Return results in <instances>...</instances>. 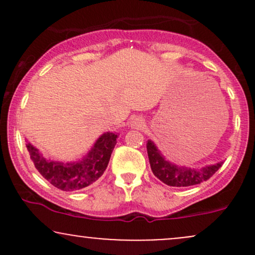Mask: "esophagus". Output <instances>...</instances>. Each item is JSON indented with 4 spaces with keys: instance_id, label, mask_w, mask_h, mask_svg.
<instances>
[{
    "instance_id": "obj_1",
    "label": "esophagus",
    "mask_w": 255,
    "mask_h": 255,
    "mask_svg": "<svg viewBox=\"0 0 255 255\" xmlns=\"http://www.w3.org/2000/svg\"><path fill=\"white\" fill-rule=\"evenodd\" d=\"M131 127L135 128V129H139V128L144 127V121L140 118L133 119V121H131Z\"/></svg>"
}]
</instances>
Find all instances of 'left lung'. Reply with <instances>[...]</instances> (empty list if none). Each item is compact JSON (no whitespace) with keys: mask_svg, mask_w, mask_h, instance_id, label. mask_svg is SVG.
<instances>
[{"mask_svg":"<svg viewBox=\"0 0 255 255\" xmlns=\"http://www.w3.org/2000/svg\"><path fill=\"white\" fill-rule=\"evenodd\" d=\"M146 148H147L148 160H150L154 176L159 178L163 183L171 187H189L204 182L209 180L223 165V162L205 165L201 168L177 165L166 159L164 154L158 150L152 140H147Z\"/></svg>","mask_w":255,"mask_h":255,"instance_id":"obj_1","label":"left lung"}]
</instances>
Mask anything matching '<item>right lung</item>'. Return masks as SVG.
<instances>
[{"mask_svg":"<svg viewBox=\"0 0 255 255\" xmlns=\"http://www.w3.org/2000/svg\"><path fill=\"white\" fill-rule=\"evenodd\" d=\"M118 134L105 131L96 140L91 150L75 162H58L45 158L42 152L26 141L32 162L39 174L61 191L72 192L92 184L103 175L116 145Z\"/></svg>","mask_w":255,"mask_h":255,"instance_id":"add662e5","label":"right lung"}]
</instances>
